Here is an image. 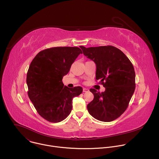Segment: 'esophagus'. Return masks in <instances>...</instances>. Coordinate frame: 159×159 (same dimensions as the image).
<instances>
[{
	"mask_svg": "<svg viewBox=\"0 0 159 159\" xmlns=\"http://www.w3.org/2000/svg\"><path fill=\"white\" fill-rule=\"evenodd\" d=\"M89 89H87V88H83V92L84 93H87V92H89Z\"/></svg>",
	"mask_w": 159,
	"mask_h": 159,
	"instance_id": "34e87169",
	"label": "esophagus"
}]
</instances>
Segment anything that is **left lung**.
Returning a JSON list of instances; mask_svg holds the SVG:
<instances>
[{
  "label": "left lung",
  "mask_w": 159,
  "mask_h": 159,
  "mask_svg": "<svg viewBox=\"0 0 159 159\" xmlns=\"http://www.w3.org/2000/svg\"><path fill=\"white\" fill-rule=\"evenodd\" d=\"M84 55L96 65V79L105 87L103 93L94 89L90 91L94 99L87 104L89 114L98 120L109 122L126 111L135 89V72L128 58L112 46L85 48Z\"/></svg>",
  "instance_id": "obj_1"
}]
</instances>
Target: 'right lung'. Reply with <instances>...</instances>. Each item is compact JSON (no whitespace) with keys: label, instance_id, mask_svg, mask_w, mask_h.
<instances>
[{"label":"right lung","instance_id":"1","mask_svg":"<svg viewBox=\"0 0 159 159\" xmlns=\"http://www.w3.org/2000/svg\"><path fill=\"white\" fill-rule=\"evenodd\" d=\"M82 50L78 47H53L39 52L27 73L28 94L38 114L44 119L58 123L70 115L72 99L82 93L80 86H64L63 77Z\"/></svg>","mask_w":159,"mask_h":159}]
</instances>
